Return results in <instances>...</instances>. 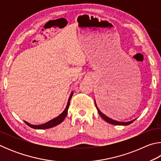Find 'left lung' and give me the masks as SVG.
<instances>
[{
  "label": "left lung",
  "mask_w": 161,
  "mask_h": 161,
  "mask_svg": "<svg viewBox=\"0 0 161 161\" xmlns=\"http://www.w3.org/2000/svg\"><path fill=\"white\" fill-rule=\"evenodd\" d=\"M94 103L95 105H96V107L97 108L98 113H99V115L101 116V117L106 121L108 123H109L113 125H119V126H127V125H129L131 123H133V121H135L136 119H133L132 121H126V122H123V121H116V120L111 119L109 117H108L107 116H106L104 114H107V111L109 110H114V109H119L118 107H117L116 104L115 103V102H113V100L111 99V98L108 96L107 94H106L104 95H103L102 97V99H101V102H99V108H98L96 101L94 99ZM107 111L106 112L105 111Z\"/></svg>",
  "instance_id": "8db88e82"
}]
</instances>
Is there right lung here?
Masks as SVG:
<instances>
[{"label": "right lung", "instance_id": "1", "mask_svg": "<svg viewBox=\"0 0 161 161\" xmlns=\"http://www.w3.org/2000/svg\"><path fill=\"white\" fill-rule=\"evenodd\" d=\"M72 95H73V92H71L70 96L69 97V99H68V102H67V104L66 106V107H65L64 110L62 111V113L59 114L58 116H57L56 118H54L53 119L50 120V121H49L48 122H47V123L40 124V125H32V124H29L28 122H27V121H24V122H25V123L28 125V126L32 128V129H50V128H53L54 126H57V125L61 124L62 122L64 121V119H65V117H66L67 114L68 108H69V102H70L71 99H72Z\"/></svg>", "mask_w": 161, "mask_h": 161}]
</instances>
